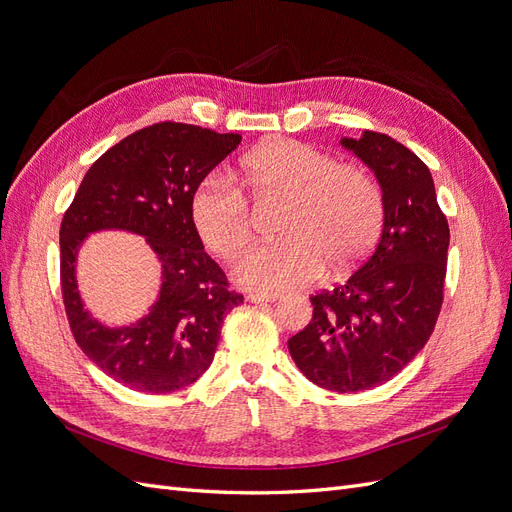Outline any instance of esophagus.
Listing matches in <instances>:
<instances>
[{"label":"esophagus","instance_id":"1","mask_svg":"<svg viewBox=\"0 0 512 512\" xmlns=\"http://www.w3.org/2000/svg\"><path fill=\"white\" fill-rule=\"evenodd\" d=\"M277 299H280V297H277V294H250V297H247V301L258 303V305L273 303V301H277Z\"/></svg>","mask_w":512,"mask_h":512}]
</instances>
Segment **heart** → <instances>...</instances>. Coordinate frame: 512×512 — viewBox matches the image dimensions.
<instances>
[{"instance_id":"obj_1","label":"heart","mask_w":512,"mask_h":512,"mask_svg":"<svg viewBox=\"0 0 512 512\" xmlns=\"http://www.w3.org/2000/svg\"><path fill=\"white\" fill-rule=\"evenodd\" d=\"M250 194L286 200L277 232L284 241L256 247L239 260L235 280L260 294L303 288L316 282L324 262L344 273L376 245L384 203L367 170L339 164L333 156L290 138H273L239 164ZM192 224L209 252L235 260L252 241V209L228 179L211 175L190 200Z\"/></svg>"}]
</instances>
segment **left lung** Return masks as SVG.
Instances as JSON below:
<instances>
[{
	"label": "left lung",
	"instance_id": "left-lung-1",
	"mask_svg": "<svg viewBox=\"0 0 512 512\" xmlns=\"http://www.w3.org/2000/svg\"><path fill=\"white\" fill-rule=\"evenodd\" d=\"M382 188L384 228L344 284L314 294V316L288 339L307 380L335 393L374 389L423 350L444 299L448 232L425 162L395 138H342Z\"/></svg>",
	"mask_w": 512,
	"mask_h": 512
}]
</instances>
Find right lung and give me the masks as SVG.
Returning <instances> with one entry per match:
<instances>
[{
    "instance_id": "obj_1",
    "label": "right lung",
    "mask_w": 512,
    "mask_h": 512,
    "mask_svg": "<svg viewBox=\"0 0 512 512\" xmlns=\"http://www.w3.org/2000/svg\"><path fill=\"white\" fill-rule=\"evenodd\" d=\"M239 143L232 132L153 123L91 164L61 220V292L72 335L89 361L128 389L162 395L196 382L213 361L226 314L243 303L205 252L190 215L194 190ZM98 229L145 236L163 265L159 301L128 328L98 323L75 284V256Z\"/></svg>"
}]
</instances>
